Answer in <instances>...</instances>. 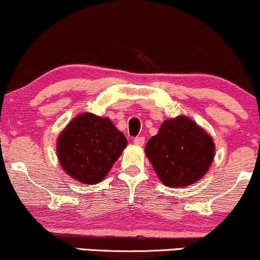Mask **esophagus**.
Wrapping results in <instances>:
<instances>
[{"instance_id":"obj_1","label":"esophagus","mask_w":260,"mask_h":260,"mask_svg":"<svg viewBox=\"0 0 260 260\" xmlns=\"http://www.w3.org/2000/svg\"><path fill=\"white\" fill-rule=\"evenodd\" d=\"M133 143L136 145H138V147H142V145H144L145 138L144 137H136V138L133 139Z\"/></svg>"}]
</instances>
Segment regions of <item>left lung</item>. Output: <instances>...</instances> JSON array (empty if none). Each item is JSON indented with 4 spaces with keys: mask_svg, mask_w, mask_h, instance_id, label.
Listing matches in <instances>:
<instances>
[{
    "mask_svg": "<svg viewBox=\"0 0 260 260\" xmlns=\"http://www.w3.org/2000/svg\"><path fill=\"white\" fill-rule=\"evenodd\" d=\"M214 153L210 136L184 116L164 122L145 147L156 175L170 187L189 186L201 180L213 162Z\"/></svg>",
    "mask_w": 260,
    "mask_h": 260,
    "instance_id": "1",
    "label": "left lung"
}]
</instances>
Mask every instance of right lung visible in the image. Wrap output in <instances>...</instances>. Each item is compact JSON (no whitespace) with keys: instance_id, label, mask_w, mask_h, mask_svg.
I'll return each mask as SVG.
<instances>
[{"instance_id":"obj_1","label":"right lung","mask_w":260,"mask_h":260,"mask_svg":"<svg viewBox=\"0 0 260 260\" xmlns=\"http://www.w3.org/2000/svg\"><path fill=\"white\" fill-rule=\"evenodd\" d=\"M126 145V137L109 118L83 113L61 133L57 155L68 175L95 184L104 180Z\"/></svg>"}]
</instances>
